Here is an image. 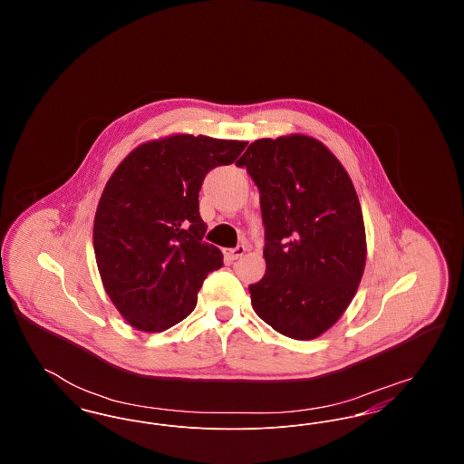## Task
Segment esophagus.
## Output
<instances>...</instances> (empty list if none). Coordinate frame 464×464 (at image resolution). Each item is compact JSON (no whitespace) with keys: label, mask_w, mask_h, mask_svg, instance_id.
<instances>
[{"label":"esophagus","mask_w":464,"mask_h":464,"mask_svg":"<svg viewBox=\"0 0 464 464\" xmlns=\"http://www.w3.org/2000/svg\"><path fill=\"white\" fill-rule=\"evenodd\" d=\"M245 250H246V246L245 245H238V246H235V248H229L227 252H226V256L229 257V259H233V261H237V259H240L243 254H245Z\"/></svg>","instance_id":"esophagus-1"}]
</instances>
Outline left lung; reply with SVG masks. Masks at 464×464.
Returning <instances> with one entry per match:
<instances>
[{"label":"left lung","instance_id":"8db88e82","mask_svg":"<svg viewBox=\"0 0 464 464\" xmlns=\"http://www.w3.org/2000/svg\"><path fill=\"white\" fill-rule=\"evenodd\" d=\"M256 182L265 224V276L248 285L267 325L308 341L350 306L365 267V226L353 182L316 139L254 140L237 161Z\"/></svg>","mask_w":464,"mask_h":464}]
</instances>
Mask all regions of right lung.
Instances as JSON below:
<instances>
[{
  "label": "right lung",
  "mask_w": 464,
  "mask_h": 464,
  "mask_svg": "<svg viewBox=\"0 0 464 464\" xmlns=\"http://www.w3.org/2000/svg\"><path fill=\"white\" fill-rule=\"evenodd\" d=\"M246 142L179 133L146 142L110 177L93 221L95 261L112 304L137 331L161 332L198 301L221 250L203 242L198 193Z\"/></svg>",
  "instance_id": "obj_1"
}]
</instances>
